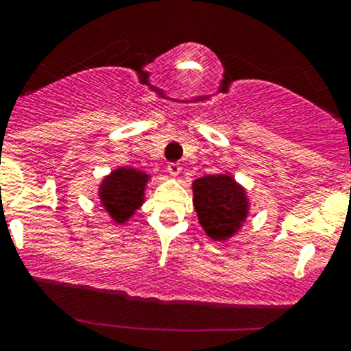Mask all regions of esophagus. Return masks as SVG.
Segmentation results:
<instances>
[{"mask_svg": "<svg viewBox=\"0 0 351 351\" xmlns=\"http://www.w3.org/2000/svg\"><path fill=\"white\" fill-rule=\"evenodd\" d=\"M167 170H168V173H170L171 176H175V178H176V176H178L180 173H181V165L180 163H170L167 167Z\"/></svg>", "mask_w": 351, "mask_h": 351, "instance_id": "obj_1", "label": "esophagus"}]
</instances>
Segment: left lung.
<instances>
[{
    "label": "left lung",
    "mask_w": 351,
    "mask_h": 351,
    "mask_svg": "<svg viewBox=\"0 0 351 351\" xmlns=\"http://www.w3.org/2000/svg\"><path fill=\"white\" fill-rule=\"evenodd\" d=\"M193 204L209 239L224 243L241 231L249 216L245 188L231 173L209 175L193 181Z\"/></svg>",
    "instance_id": "obj_1"
}]
</instances>
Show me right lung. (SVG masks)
<instances>
[{
	"label": "right lung",
	"mask_w": 351,
	"mask_h": 351,
	"mask_svg": "<svg viewBox=\"0 0 351 351\" xmlns=\"http://www.w3.org/2000/svg\"><path fill=\"white\" fill-rule=\"evenodd\" d=\"M152 176L136 168L120 167L104 176L99 184L100 206L117 224L128 223L145 201V188Z\"/></svg>",
	"instance_id": "right-lung-1"
}]
</instances>
